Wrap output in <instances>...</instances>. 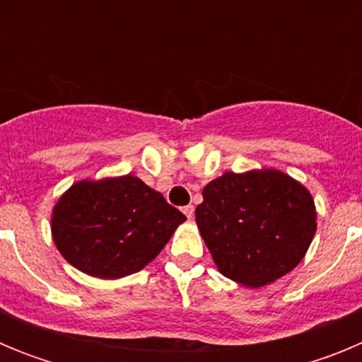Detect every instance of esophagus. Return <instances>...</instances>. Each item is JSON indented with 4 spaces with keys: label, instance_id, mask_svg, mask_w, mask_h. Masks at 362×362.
Segmentation results:
<instances>
[{
    "label": "esophagus",
    "instance_id": "obj_1",
    "mask_svg": "<svg viewBox=\"0 0 362 362\" xmlns=\"http://www.w3.org/2000/svg\"><path fill=\"white\" fill-rule=\"evenodd\" d=\"M183 212L188 219H192V217H194V206H192V204H188V206H185L183 209Z\"/></svg>",
    "mask_w": 362,
    "mask_h": 362
}]
</instances>
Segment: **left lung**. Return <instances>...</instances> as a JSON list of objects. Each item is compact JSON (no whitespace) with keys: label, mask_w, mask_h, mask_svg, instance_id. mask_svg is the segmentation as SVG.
Masks as SVG:
<instances>
[{"label":"left lung","mask_w":362,"mask_h":362,"mask_svg":"<svg viewBox=\"0 0 362 362\" xmlns=\"http://www.w3.org/2000/svg\"><path fill=\"white\" fill-rule=\"evenodd\" d=\"M201 238L217 270L246 288L286 276L317 230L308 188L277 168L225 172L203 188L196 209Z\"/></svg>","instance_id":"left-lung-1"}]
</instances>
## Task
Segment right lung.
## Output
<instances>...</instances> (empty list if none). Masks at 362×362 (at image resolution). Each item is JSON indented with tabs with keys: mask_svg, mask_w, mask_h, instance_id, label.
Here are the masks:
<instances>
[{
	"mask_svg": "<svg viewBox=\"0 0 362 362\" xmlns=\"http://www.w3.org/2000/svg\"><path fill=\"white\" fill-rule=\"evenodd\" d=\"M187 217L132 174L76 181L56 201L52 241L66 263L98 279L143 270Z\"/></svg>",
	"mask_w": 362,
	"mask_h": 362,
	"instance_id": "obj_1",
	"label": "right lung"
}]
</instances>
